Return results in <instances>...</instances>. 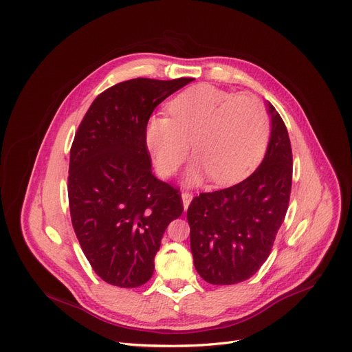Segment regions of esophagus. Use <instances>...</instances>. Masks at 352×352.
Listing matches in <instances>:
<instances>
[{
    "label": "esophagus",
    "instance_id": "obj_1",
    "mask_svg": "<svg viewBox=\"0 0 352 352\" xmlns=\"http://www.w3.org/2000/svg\"><path fill=\"white\" fill-rule=\"evenodd\" d=\"M182 206H184V210H187L191 204L192 201V194L191 192H182Z\"/></svg>",
    "mask_w": 352,
    "mask_h": 352
}]
</instances>
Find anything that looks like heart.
<instances>
[{
  "instance_id": "obj_1",
  "label": "heart",
  "mask_w": 352,
  "mask_h": 352,
  "mask_svg": "<svg viewBox=\"0 0 352 352\" xmlns=\"http://www.w3.org/2000/svg\"><path fill=\"white\" fill-rule=\"evenodd\" d=\"M168 113L170 117H151L145 126L146 148L162 177L178 171L190 142L197 155L187 177L190 184L208 175L217 184L241 181L265 153L270 121L251 94L197 85L171 100Z\"/></svg>"
}]
</instances>
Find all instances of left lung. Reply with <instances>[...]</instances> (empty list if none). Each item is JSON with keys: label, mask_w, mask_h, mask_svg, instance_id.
<instances>
[{"label": "left lung", "mask_w": 352, "mask_h": 352, "mask_svg": "<svg viewBox=\"0 0 352 352\" xmlns=\"http://www.w3.org/2000/svg\"><path fill=\"white\" fill-rule=\"evenodd\" d=\"M268 113L271 137L260 166L232 187L199 194L187 211L195 270L214 285L243 283L261 268L288 210L291 142L270 102Z\"/></svg>", "instance_id": "8db88e82"}]
</instances>
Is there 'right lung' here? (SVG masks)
Masks as SVG:
<instances>
[{
  "label": "right lung",
  "instance_id": "1",
  "mask_svg": "<svg viewBox=\"0 0 352 352\" xmlns=\"http://www.w3.org/2000/svg\"><path fill=\"white\" fill-rule=\"evenodd\" d=\"M192 78H134L94 100L69 151L68 202L74 231L92 270L120 288L154 272L161 238L182 211L179 190L154 177L145 142L153 111Z\"/></svg>",
  "mask_w": 352,
  "mask_h": 352
}]
</instances>
